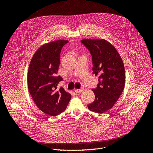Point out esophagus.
<instances>
[{"label": "esophagus", "instance_id": "obj_1", "mask_svg": "<svg viewBox=\"0 0 153 153\" xmlns=\"http://www.w3.org/2000/svg\"><path fill=\"white\" fill-rule=\"evenodd\" d=\"M83 90H84L83 88H80V89H75V90H74V91H75L76 93H81Z\"/></svg>", "mask_w": 153, "mask_h": 153}]
</instances>
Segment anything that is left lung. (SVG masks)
<instances>
[{
	"label": "left lung",
	"instance_id": "left-lung-1",
	"mask_svg": "<svg viewBox=\"0 0 153 153\" xmlns=\"http://www.w3.org/2000/svg\"><path fill=\"white\" fill-rule=\"evenodd\" d=\"M81 42L92 56L93 74L99 76L97 88L92 90L96 99L88 108L101 114L111 109L123 92L125 81L123 62L116 48L105 39H85Z\"/></svg>",
	"mask_w": 153,
	"mask_h": 153
}]
</instances>
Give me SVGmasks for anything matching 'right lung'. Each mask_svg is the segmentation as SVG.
Segmentation results:
<instances>
[{"label": "right lung", "instance_id": "1", "mask_svg": "<svg viewBox=\"0 0 153 153\" xmlns=\"http://www.w3.org/2000/svg\"><path fill=\"white\" fill-rule=\"evenodd\" d=\"M68 40H57L39 47L30 62L27 74L29 93L37 108L44 113L55 116L65 110L71 98L62 87L57 90V76L62 48Z\"/></svg>", "mask_w": 153, "mask_h": 153}]
</instances>
